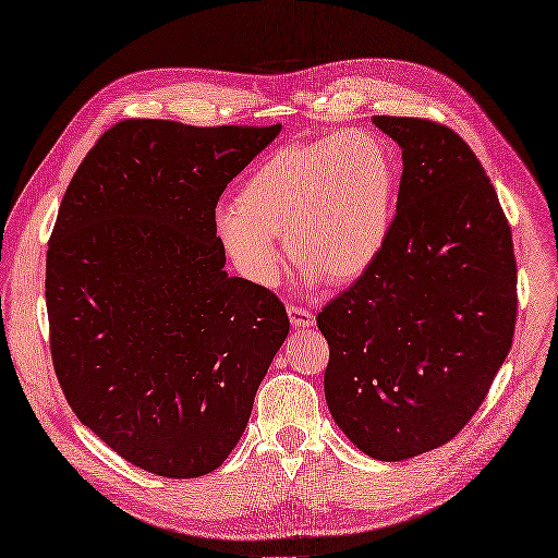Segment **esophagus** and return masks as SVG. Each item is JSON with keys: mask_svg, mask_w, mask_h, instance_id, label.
I'll use <instances>...</instances> for the list:
<instances>
[{"mask_svg": "<svg viewBox=\"0 0 558 558\" xmlns=\"http://www.w3.org/2000/svg\"><path fill=\"white\" fill-rule=\"evenodd\" d=\"M288 315H290V325H293V329L302 331V329H311L315 325V315L311 311H304V308H298V306H290L288 308Z\"/></svg>", "mask_w": 558, "mask_h": 558, "instance_id": "1", "label": "esophagus"}]
</instances>
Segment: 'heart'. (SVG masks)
I'll list each match as a JSON object with an SVG mask.
<instances>
[{"label":"heart","mask_w":558,"mask_h":558,"mask_svg":"<svg viewBox=\"0 0 558 558\" xmlns=\"http://www.w3.org/2000/svg\"><path fill=\"white\" fill-rule=\"evenodd\" d=\"M397 170L373 134L350 131L283 147L258 163L235 204L214 218L218 243L238 275L260 288L279 281L286 235L304 283H350L384 252L395 210Z\"/></svg>","instance_id":"heart-1"}]
</instances>
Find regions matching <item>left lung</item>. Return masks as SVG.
<instances>
[{
  "label": "left lung",
  "mask_w": 558,
  "mask_h": 558,
  "mask_svg": "<svg viewBox=\"0 0 558 558\" xmlns=\"http://www.w3.org/2000/svg\"><path fill=\"white\" fill-rule=\"evenodd\" d=\"M402 149L379 258L323 313L325 397L363 454L404 461L452 440L486 400L518 311L511 229L480 158L420 118L375 116Z\"/></svg>",
  "instance_id": "obj_1"
}]
</instances>
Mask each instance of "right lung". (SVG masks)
Here are the masks:
<instances>
[{
  "label": "right lung",
  "instance_id": "add662e5",
  "mask_svg": "<svg viewBox=\"0 0 558 558\" xmlns=\"http://www.w3.org/2000/svg\"><path fill=\"white\" fill-rule=\"evenodd\" d=\"M281 126L126 120L74 172L47 250L51 359L82 424L168 480L214 472L245 434L290 323L229 277L227 183Z\"/></svg>",
  "mask_w": 558,
  "mask_h": 558
}]
</instances>
